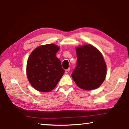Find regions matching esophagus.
Returning a JSON list of instances; mask_svg holds the SVG:
<instances>
[{"instance_id":"obj_1","label":"esophagus","mask_w":129,"mask_h":129,"mask_svg":"<svg viewBox=\"0 0 129 129\" xmlns=\"http://www.w3.org/2000/svg\"><path fill=\"white\" fill-rule=\"evenodd\" d=\"M69 71H70V68H68L65 70V73H68L69 72Z\"/></svg>"}]
</instances>
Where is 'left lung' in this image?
Listing matches in <instances>:
<instances>
[{
  "instance_id": "8db88e82",
  "label": "left lung",
  "mask_w": 129,
  "mask_h": 129,
  "mask_svg": "<svg viewBox=\"0 0 129 129\" xmlns=\"http://www.w3.org/2000/svg\"><path fill=\"white\" fill-rule=\"evenodd\" d=\"M77 64L72 77L77 85L84 90L97 89L105 79L106 65L103 56L90 44L77 47Z\"/></svg>"
}]
</instances>
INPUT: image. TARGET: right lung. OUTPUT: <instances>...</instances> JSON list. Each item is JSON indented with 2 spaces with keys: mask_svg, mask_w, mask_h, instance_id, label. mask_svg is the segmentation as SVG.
<instances>
[{
  "mask_svg": "<svg viewBox=\"0 0 129 129\" xmlns=\"http://www.w3.org/2000/svg\"><path fill=\"white\" fill-rule=\"evenodd\" d=\"M59 47L51 44L35 49L29 56L27 75L31 85L37 90L48 92L55 88L65 71L56 53Z\"/></svg>",
  "mask_w": 129,
  "mask_h": 129,
  "instance_id": "obj_1",
  "label": "right lung"
}]
</instances>
